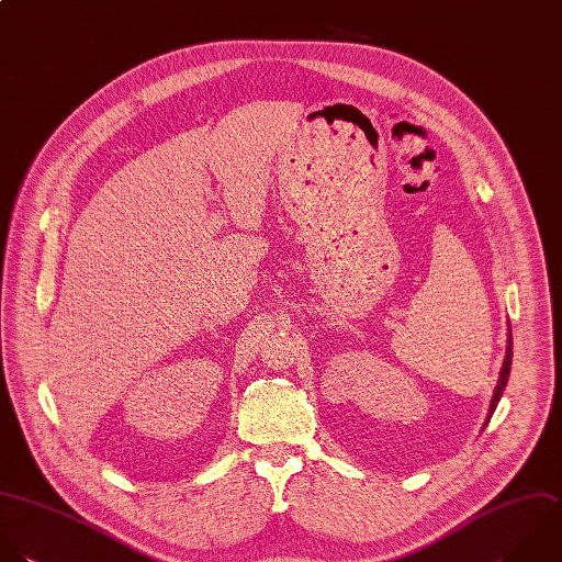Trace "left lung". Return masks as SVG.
<instances>
[{
    "label": "left lung",
    "mask_w": 562,
    "mask_h": 562,
    "mask_svg": "<svg viewBox=\"0 0 562 562\" xmlns=\"http://www.w3.org/2000/svg\"><path fill=\"white\" fill-rule=\"evenodd\" d=\"M510 366H513V335H510V339H508V350H506L504 368H502V372H499V381H497V387H495V394H493V401H491V409H488V418H486L484 427L491 423V416L495 414L497 403H499V401H502V396H504V390H506V385H508V376H510Z\"/></svg>",
    "instance_id": "obj_1"
}]
</instances>
